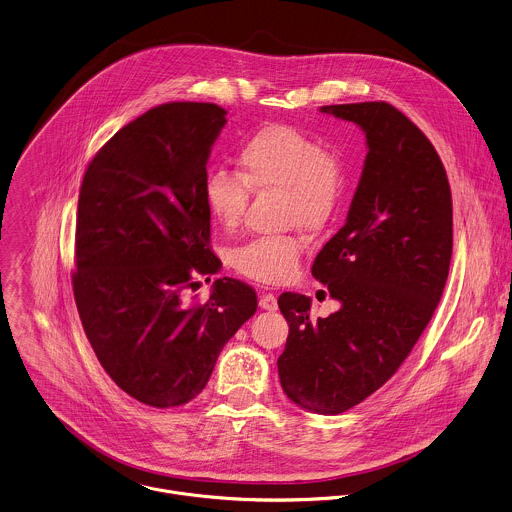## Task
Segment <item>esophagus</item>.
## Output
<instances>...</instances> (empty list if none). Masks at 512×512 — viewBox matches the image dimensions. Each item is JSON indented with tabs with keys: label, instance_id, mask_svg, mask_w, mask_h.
Instances as JSON below:
<instances>
[{
	"label": "esophagus",
	"instance_id": "1",
	"mask_svg": "<svg viewBox=\"0 0 512 512\" xmlns=\"http://www.w3.org/2000/svg\"><path fill=\"white\" fill-rule=\"evenodd\" d=\"M259 307L263 310H277V297L273 293H263L259 299Z\"/></svg>",
	"mask_w": 512,
	"mask_h": 512
}]
</instances>
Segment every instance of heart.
<instances>
[{"label":"heart","mask_w":512,"mask_h":512,"mask_svg":"<svg viewBox=\"0 0 512 512\" xmlns=\"http://www.w3.org/2000/svg\"><path fill=\"white\" fill-rule=\"evenodd\" d=\"M237 170H211L204 180L205 207L225 231L243 223L249 190H279L285 221L318 231L332 221L348 186L342 156L291 124L255 130L239 148ZM301 251L295 235H261L233 251V267L257 283L281 285L297 275Z\"/></svg>","instance_id":"1"}]
</instances>
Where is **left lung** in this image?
Segmentation results:
<instances>
[{"mask_svg": "<svg viewBox=\"0 0 512 512\" xmlns=\"http://www.w3.org/2000/svg\"><path fill=\"white\" fill-rule=\"evenodd\" d=\"M320 110L358 124L368 154L344 227L312 263L340 308L312 320L308 297L283 293L289 338L277 366L291 402L336 415L382 388L431 320L449 275L453 204L439 154L396 106Z\"/></svg>", "mask_w": 512, "mask_h": 512, "instance_id": "left-lung-1", "label": "left lung"}]
</instances>
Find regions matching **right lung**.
Instances as JSON below:
<instances>
[{
  "instance_id": "1",
  "label": "right lung",
  "mask_w": 512,
  "mask_h": 512,
  "mask_svg": "<svg viewBox=\"0 0 512 512\" xmlns=\"http://www.w3.org/2000/svg\"><path fill=\"white\" fill-rule=\"evenodd\" d=\"M213 103H166L122 126L91 160L79 194L73 293L114 384L152 408H178L207 384L225 342L257 310L253 287L217 279L209 247L207 158L225 126Z\"/></svg>"
}]
</instances>
